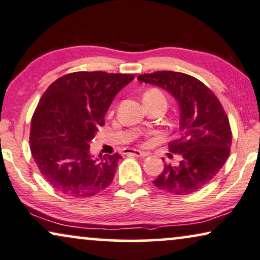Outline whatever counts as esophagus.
I'll list each match as a JSON object with an SVG mask.
<instances>
[{
	"label": "esophagus",
	"instance_id": "esophagus-1",
	"mask_svg": "<svg viewBox=\"0 0 260 260\" xmlns=\"http://www.w3.org/2000/svg\"><path fill=\"white\" fill-rule=\"evenodd\" d=\"M124 154H132V156H136V157H146L149 153L143 152V151L136 150V149H128L124 151Z\"/></svg>",
	"mask_w": 260,
	"mask_h": 260
}]
</instances>
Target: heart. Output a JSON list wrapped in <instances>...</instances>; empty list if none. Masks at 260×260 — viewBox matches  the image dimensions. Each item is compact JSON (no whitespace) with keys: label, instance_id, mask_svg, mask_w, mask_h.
<instances>
[{"label":"heart","instance_id":"obj_1","mask_svg":"<svg viewBox=\"0 0 260 260\" xmlns=\"http://www.w3.org/2000/svg\"><path fill=\"white\" fill-rule=\"evenodd\" d=\"M156 101H166V96L163 94L162 91L158 88H150L144 94V102H156ZM152 136V133H147L146 138Z\"/></svg>","mask_w":260,"mask_h":260}]
</instances>
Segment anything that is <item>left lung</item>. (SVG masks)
<instances>
[{"label": "left lung", "instance_id": "8db88e82", "mask_svg": "<svg viewBox=\"0 0 260 260\" xmlns=\"http://www.w3.org/2000/svg\"><path fill=\"white\" fill-rule=\"evenodd\" d=\"M138 80L170 92L180 108L179 134L169 151L181 160L164 164L153 185L177 196L197 192L217 175L231 153L233 134L221 102L205 84L180 72L140 74Z\"/></svg>", "mask_w": 260, "mask_h": 260}]
</instances>
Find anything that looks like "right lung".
<instances>
[{"label":"right lung","instance_id":"right-lung-1","mask_svg":"<svg viewBox=\"0 0 260 260\" xmlns=\"http://www.w3.org/2000/svg\"><path fill=\"white\" fill-rule=\"evenodd\" d=\"M133 74L74 72L55 80L43 93L29 131V149L52 188L73 198H88L113 181L119 153L94 159L90 141L104 115Z\"/></svg>","mask_w":260,"mask_h":260}]
</instances>
